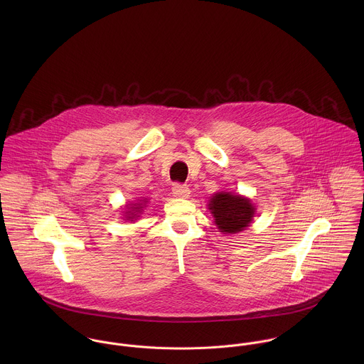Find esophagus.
I'll return each instance as SVG.
<instances>
[{"mask_svg": "<svg viewBox=\"0 0 364 364\" xmlns=\"http://www.w3.org/2000/svg\"><path fill=\"white\" fill-rule=\"evenodd\" d=\"M172 193H173V196H176V198L188 199V198L191 196V189H189L186 185L175 183V185L172 186Z\"/></svg>", "mask_w": 364, "mask_h": 364, "instance_id": "34e87169", "label": "esophagus"}]
</instances>
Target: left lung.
Returning <instances> with one entry per match:
<instances>
[{
  "instance_id": "8db88e82",
  "label": "left lung",
  "mask_w": 364,
  "mask_h": 364,
  "mask_svg": "<svg viewBox=\"0 0 364 364\" xmlns=\"http://www.w3.org/2000/svg\"><path fill=\"white\" fill-rule=\"evenodd\" d=\"M208 206L214 217V224L223 234L244 231L252 223L257 210L248 198L230 192L215 193Z\"/></svg>"
}]
</instances>
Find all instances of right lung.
<instances>
[{
  "label": "right lung",
  "mask_w": 364,
  "mask_h": 364,
  "mask_svg": "<svg viewBox=\"0 0 364 364\" xmlns=\"http://www.w3.org/2000/svg\"><path fill=\"white\" fill-rule=\"evenodd\" d=\"M147 199H143V200H137V203H132V205H127L126 206V211H124V220H130V221H134L137 217H140L139 214H141L143 208H146L147 205Z\"/></svg>",
  "instance_id": "add662e5"
}]
</instances>
